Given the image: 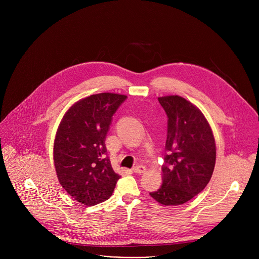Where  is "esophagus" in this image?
Returning a JSON list of instances; mask_svg holds the SVG:
<instances>
[{"mask_svg":"<svg viewBox=\"0 0 259 259\" xmlns=\"http://www.w3.org/2000/svg\"><path fill=\"white\" fill-rule=\"evenodd\" d=\"M132 170L135 173H143V172H145V167L142 166V165H136V166L133 167Z\"/></svg>","mask_w":259,"mask_h":259,"instance_id":"34e87169","label":"esophagus"}]
</instances>
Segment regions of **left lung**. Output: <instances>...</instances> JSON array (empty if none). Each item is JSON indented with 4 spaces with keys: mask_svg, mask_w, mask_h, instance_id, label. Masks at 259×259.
<instances>
[{
    "mask_svg": "<svg viewBox=\"0 0 259 259\" xmlns=\"http://www.w3.org/2000/svg\"><path fill=\"white\" fill-rule=\"evenodd\" d=\"M167 115L163 184L150 195L160 204L177 206L200 194L211 179L216 159L212 130L193 103L180 96L158 98Z\"/></svg>",
    "mask_w": 259,
    "mask_h": 259,
    "instance_id": "left-lung-1",
    "label": "left lung"
}]
</instances>
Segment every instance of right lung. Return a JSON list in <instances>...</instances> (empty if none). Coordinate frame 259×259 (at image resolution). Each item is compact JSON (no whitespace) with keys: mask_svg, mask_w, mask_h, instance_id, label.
Returning a JSON list of instances; mask_svg holds the SVG:
<instances>
[{"mask_svg":"<svg viewBox=\"0 0 259 259\" xmlns=\"http://www.w3.org/2000/svg\"><path fill=\"white\" fill-rule=\"evenodd\" d=\"M126 95L100 93L73 104L54 141V165L61 187L76 201L94 206L106 201L120 175L106 157L105 137Z\"/></svg>","mask_w":259,"mask_h":259,"instance_id":"1","label":"right lung"}]
</instances>
